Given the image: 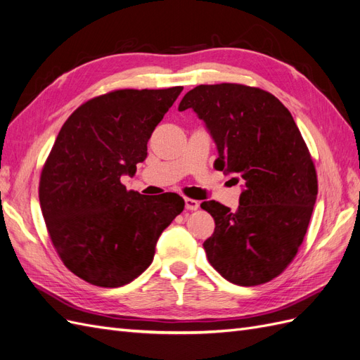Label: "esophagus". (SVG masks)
I'll list each match as a JSON object with an SVG mask.
<instances>
[{
    "instance_id": "34e87169",
    "label": "esophagus",
    "mask_w": 360,
    "mask_h": 360,
    "mask_svg": "<svg viewBox=\"0 0 360 360\" xmlns=\"http://www.w3.org/2000/svg\"><path fill=\"white\" fill-rule=\"evenodd\" d=\"M199 206H200V203L197 202V200L188 199V197H185V210H188V211H197V210H199Z\"/></svg>"
}]
</instances>
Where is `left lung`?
<instances>
[{
	"instance_id": "left-lung-1",
	"label": "left lung",
	"mask_w": 360,
	"mask_h": 360,
	"mask_svg": "<svg viewBox=\"0 0 360 360\" xmlns=\"http://www.w3.org/2000/svg\"><path fill=\"white\" fill-rule=\"evenodd\" d=\"M187 109L217 145L215 169L243 182L238 211L215 200L200 205L215 221L206 257L230 283H268L296 256L317 199L302 134L284 104L259 88L199 85L181 100L178 110Z\"/></svg>"
}]
</instances>
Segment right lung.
Listing matches in <instances>:
<instances>
[{"label":"right lung","instance_id":"1","mask_svg":"<svg viewBox=\"0 0 360 360\" xmlns=\"http://www.w3.org/2000/svg\"><path fill=\"white\" fill-rule=\"evenodd\" d=\"M182 86L120 89L77 108L56 136L40 178L53 247L75 275L98 287L131 283L153 263L163 230L184 210L175 193L127 191L148 141Z\"/></svg>","mask_w":360,"mask_h":360}]
</instances>
